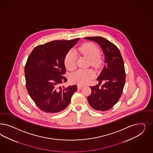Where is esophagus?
Listing matches in <instances>:
<instances>
[{
	"instance_id": "esophagus-1",
	"label": "esophagus",
	"mask_w": 153,
	"mask_h": 153,
	"mask_svg": "<svg viewBox=\"0 0 153 153\" xmlns=\"http://www.w3.org/2000/svg\"><path fill=\"white\" fill-rule=\"evenodd\" d=\"M84 87V86L83 85H78V89H80L82 88H83Z\"/></svg>"
}]
</instances>
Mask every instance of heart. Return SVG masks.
<instances>
[{
    "mask_svg": "<svg viewBox=\"0 0 153 153\" xmlns=\"http://www.w3.org/2000/svg\"><path fill=\"white\" fill-rule=\"evenodd\" d=\"M76 53L83 54L89 59L90 64L94 68H98L101 64V58L99 56V47L93 43H87L75 49ZM64 64L66 68L73 70L76 68V57L72 51H69L65 56ZM94 73L90 69H79L73 73L70 79L74 83L78 84H87L94 78Z\"/></svg>",
    "mask_w": 153,
    "mask_h": 153,
    "instance_id": "b5f03b06",
    "label": "heart"
}]
</instances>
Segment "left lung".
<instances>
[{"instance_id": "left-lung-1", "label": "left lung", "mask_w": 153, "mask_h": 153, "mask_svg": "<svg viewBox=\"0 0 153 153\" xmlns=\"http://www.w3.org/2000/svg\"><path fill=\"white\" fill-rule=\"evenodd\" d=\"M85 39L97 43L105 56V66L97 80L100 85L90 87L91 94L87 98L89 105L94 110L105 111L112 108L122 96L126 82L123 59L118 47L101 36L86 37Z\"/></svg>"}]
</instances>
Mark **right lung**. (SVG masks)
Here are the masks:
<instances>
[{
    "instance_id": "right-lung-1",
    "label": "right lung",
    "mask_w": 153,
    "mask_h": 153,
    "mask_svg": "<svg viewBox=\"0 0 153 153\" xmlns=\"http://www.w3.org/2000/svg\"><path fill=\"white\" fill-rule=\"evenodd\" d=\"M53 40L35 47L25 66L26 87L35 104L43 111L55 113L69 105L77 85L59 86L66 82L64 59L79 40Z\"/></svg>"
}]
</instances>
